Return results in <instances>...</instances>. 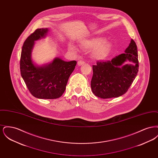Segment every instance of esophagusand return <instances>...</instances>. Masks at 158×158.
I'll return each instance as SVG.
<instances>
[{
    "label": "esophagus",
    "instance_id": "34e87169",
    "mask_svg": "<svg viewBox=\"0 0 158 158\" xmlns=\"http://www.w3.org/2000/svg\"><path fill=\"white\" fill-rule=\"evenodd\" d=\"M85 63V61H82V60H80V61H79L77 62V65L79 66H82L83 64H84Z\"/></svg>",
    "mask_w": 158,
    "mask_h": 158
}]
</instances>
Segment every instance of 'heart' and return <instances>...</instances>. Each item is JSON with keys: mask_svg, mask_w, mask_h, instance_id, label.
<instances>
[{"mask_svg": "<svg viewBox=\"0 0 158 158\" xmlns=\"http://www.w3.org/2000/svg\"><path fill=\"white\" fill-rule=\"evenodd\" d=\"M80 45L85 50L92 49L91 57L93 59L98 61L105 60L108 58L113 48L112 43L105 40L102 37H94L83 40L80 42ZM69 49L73 52H77V48L72 44L69 45Z\"/></svg>", "mask_w": 158, "mask_h": 158, "instance_id": "b5f03b06", "label": "heart"}]
</instances>
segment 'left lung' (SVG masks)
I'll return each instance as SVG.
<instances>
[{
	"mask_svg": "<svg viewBox=\"0 0 158 158\" xmlns=\"http://www.w3.org/2000/svg\"><path fill=\"white\" fill-rule=\"evenodd\" d=\"M129 60L133 64L123 65ZM93 76L90 82L93 94L99 98H117L124 94L139 71L137 45L131 39L125 53L115 56L111 60L98 61L92 66Z\"/></svg>",
	"mask_w": 158,
	"mask_h": 158,
	"instance_id": "8db88e82",
	"label": "left lung"
}]
</instances>
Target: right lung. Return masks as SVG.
I'll list each match as a JSON object with an SVG mask.
<instances>
[{
  "label": "right lung",
  "instance_id": "1",
  "mask_svg": "<svg viewBox=\"0 0 158 158\" xmlns=\"http://www.w3.org/2000/svg\"><path fill=\"white\" fill-rule=\"evenodd\" d=\"M48 31L47 28H38L26 39L20 59L21 76L31 94L39 99L60 98L77 63L65 61L57 57L52 63L41 66L33 63L31 53L34 41L45 37Z\"/></svg>",
  "mask_w": 158,
  "mask_h": 158
}]
</instances>
